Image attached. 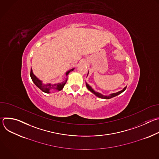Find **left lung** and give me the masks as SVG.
Masks as SVG:
<instances>
[{"label": "left lung", "mask_w": 159, "mask_h": 159, "mask_svg": "<svg viewBox=\"0 0 159 159\" xmlns=\"http://www.w3.org/2000/svg\"><path fill=\"white\" fill-rule=\"evenodd\" d=\"M89 71L88 72L87 75H88V74H89ZM85 85H86V87H87V89L89 90L90 92H91L92 93H93V94H94L96 96H97L98 98H101V99H109L112 98L116 97V96L120 95V94H121L122 93H123V92L125 91V90H126V87H124V88L123 89V90H120V91H119V92H117V93H115L110 94L108 95V96H105V95H103V94H101V93H98V92L95 91V90L93 89V87H92L91 86H90V85H89L87 82H85Z\"/></svg>", "instance_id": "left-lung-1"}]
</instances>
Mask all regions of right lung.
<instances>
[{
  "instance_id": "1",
  "label": "right lung",
  "mask_w": 159,
  "mask_h": 159,
  "mask_svg": "<svg viewBox=\"0 0 159 159\" xmlns=\"http://www.w3.org/2000/svg\"><path fill=\"white\" fill-rule=\"evenodd\" d=\"M74 70V69H70L69 70H68L65 75H66V78L65 80L64 81H63L61 83H57V84H51V83H47V84H44L42 80H41L40 79H39L34 74L32 70V68L31 69V73H30V76L33 82V83L39 89H41L43 93H51V90H56V91H60V90H62L64 85H65V84L66 83L67 81V76L69 74V73L72 71H73Z\"/></svg>"
}]
</instances>
